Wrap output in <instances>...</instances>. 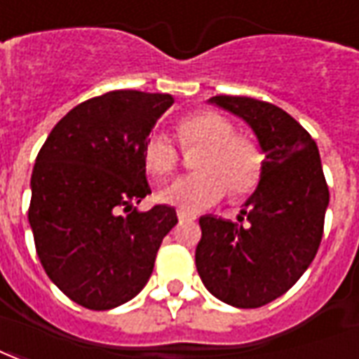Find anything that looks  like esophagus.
I'll return each mask as SVG.
<instances>
[{
    "label": "esophagus",
    "mask_w": 359,
    "mask_h": 359,
    "mask_svg": "<svg viewBox=\"0 0 359 359\" xmlns=\"http://www.w3.org/2000/svg\"><path fill=\"white\" fill-rule=\"evenodd\" d=\"M177 217H179L180 222H184V220H194V219H196V215L187 213V211H182V209H179V211H177Z\"/></svg>",
    "instance_id": "34e87169"
}]
</instances>
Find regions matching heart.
Here are the masks:
<instances>
[{
	"instance_id": "b5f03b06",
	"label": "heart",
	"mask_w": 359,
	"mask_h": 359,
	"mask_svg": "<svg viewBox=\"0 0 359 359\" xmlns=\"http://www.w3.org/2000/svg\"><path fill=\"white\" fill-rule=\"evenodd\" d=\"M180 144L203 146L196 161L200 172L172 180L159 192V200L187 213H200L224 198L230 188L232 198H245L259 187L264 156L257 142L236 137V127L228 118L211 110L188 114L177 123ZM142 159L154 177L163 179L179 165V148L171 137L156 133L146 140Z\"/></svg>"
}]
</instances>
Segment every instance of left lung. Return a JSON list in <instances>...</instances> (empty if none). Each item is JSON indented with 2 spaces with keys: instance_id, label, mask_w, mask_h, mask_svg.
Returning a JSON list of instances; mask_svg holds the SVG:
<instances>
[{
  "instance_id": "obj_1",
  "label": "left lung",
  "mask_w": 359,
  "mask_h": 359,
  "mask_svg": "<svg viewBox=\"0 0 359 359\" xmlns=\"http://www.w3.org/2000/svg\"><path fill=\"white\" fill-rule=\"evenodd\" d=\"M209 102L253 129L264 158L259 187L238 220L205 215L196 268L219 301L259 308L293 287L314 261L329 188L314 139L278 106L249 97H211Z\"/></svg>"
}]
</instances>
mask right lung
Here are the masks:
<instances>
[{"label": "right lung", "mask_w": 359, "mask_h": 359, "mask_svg": "<svg viewBox=\"0 0 359 359\" xmlns=\"http://www.w3.org/2000/svg\"><path fill=\"white\" fill-rule=\"evenodd\" d=\"M172 102L142 91L89 98L53 127L36 158L28 209L36 251L53 283L89 310L137 297L177 224L169 205L133 207L150 194L142 148Z\"/></svg>", "instance_id": "right-lung-1"}]
</instances>
